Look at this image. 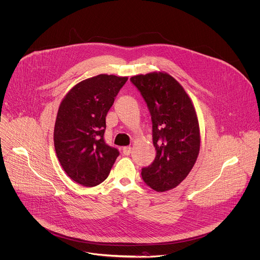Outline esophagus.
Instances as JSON below:
<instances>
[{
	"instance_id": "1",
	"label": "esophagus",
	"mask_w": 260,
	"mask_h": 260,
	"mask_svg": "<svg viewBox=\"0 0 260 260\" xmlns=\"http://www.w3.org/2000/svg\"><path fill=\"white\" fill-rule=\"evenodd\" d=\"M122 153H123V155L128 156V155L132 153V148H131V147H123Z\"/></svg>"
}]
</instances>
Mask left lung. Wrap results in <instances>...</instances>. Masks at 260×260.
Instances as JSON below:
<instances>
[{
    "label": "left lung",
    "mask_w": 260,
    "mask_h": 260,
    "mask_svg": "<svg viewBox=\"0 0 260 260\" xmlns=\"http://www.w3.org/2000/svg\"><path fill=\"white\" fill-rule=\"evenodd\" d=\"M149 108L156 157L142 169L152 189L163 192L180 184L192 169L201 146L200 126L193 104L182 86L166 73L131 78Z\"/></svg>",
    "instance_id": "left-lung-1"
}]
</instances>
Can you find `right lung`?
<instances>
[{
    "instance_id": "obj_1",
    "label": "right lung",
    "mask_w": 260,
    "mask_h": 260,
    "mask_svg": "<svg viewBox=\"0 0 260 260\" xmlns=\"http://www.w3.org/2000/svg\"><path fill=\"white\" fill-rule=\"evenodd\" d=\"M127 77L98 75L74 86L62 99L54 124L57 159L74 181L92 187L103 182L119 156L104 141L105 117Z\"/></svg>"
}]
</instances>
